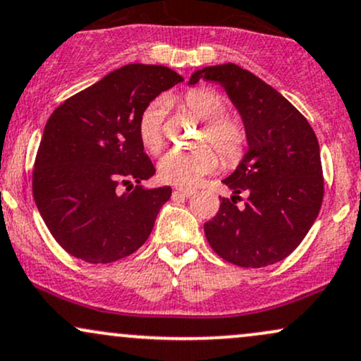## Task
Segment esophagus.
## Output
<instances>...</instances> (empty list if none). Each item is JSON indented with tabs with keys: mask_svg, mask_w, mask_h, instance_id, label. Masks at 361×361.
<instances>
[{
	"mask_svg": "<svg viewBox=\"0 0 361 361\" xmlns=\"http://www.w3.org/2000/svg\"><path fill=\"white\" fill-rule=\"evenodd\" d=\"M176 194H179V196H184V197H190L194 194V189H188V188H177L176 189Z\"/></svg>",
	"mask_w": 361,
	"mask_h": 361,
	"instance_id": "obj_1",
	"label": "esophagus"
}]
</instances>
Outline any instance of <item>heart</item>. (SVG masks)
Here are the masks:
<instances>
[{
  "instance_id": "heart-1",
  "label": "heart",
  "mask_w": 361,
  "mask_h": 361,
  "mask_svg": "<svg viewBox=\"0 0 361 361\" xmlns=\"http://www.w3.org/2000/svg\"><path fill=\"white\" fill-rule=\"evenodd\" d=\"M184 108L202 123L197 148L171 150L159 162V177L167 184L196 185L218 167V154L226 164L238 162L247 145V128L240 118L228 114V97L211 87H197L184 96ZM165 99H155L138 118L137 133L142 147L150 155H159L165 147Z\"/></svg>"
}]
</instances>
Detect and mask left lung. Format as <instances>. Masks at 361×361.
Segmentation results:
<instances>
[{
    "label": "left lung",
    "mask_w": 361,
    "mask_h": 361,
    "mask_svg": "<svg viewBox=\"0 0 361 361\" xmlns=\"http://www.w3.org/2000/svg\"><path fill=\"white\" fill-rule=\"evenodd\" d=\"M216 80L243 118L248 152L223 182L233 189L204 223L206 238L223 260L262 269L289 257L311 230L324 197L319 143L309 121L255 74L236 66L204 67L189 84ZM247 194L243 208L235 206Z\"/></svg>",
    "instance_id": "8db88e82"
}]
</instances>
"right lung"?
Masks as SVG:
<instances>
[{
  "label": "right lung",
  "instance_id": "obj_1",
  "mask_svg": "<svg viewBox=\"0 0 361 361\" xmlns=\"http://www.w3.org/2000/svg\"><path fill=\"white\" fill-rule=\"evenodd\" d=\"M182 80L169 67L130 63L55 108L33 164L32 190L47 228L69 255L113 264L150 236L172 189L131 184L155 173L138 140V118Z\"/></svg>",
  "mask_w": 361,
  "mask_h": 361
}]
</instances>
